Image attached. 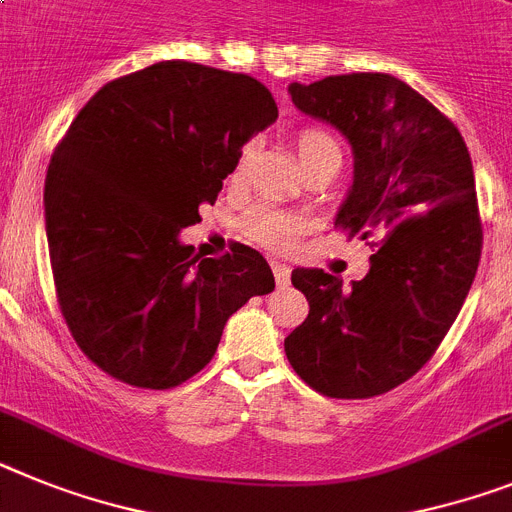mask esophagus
<instances>
[{"label": "esophagus", "mask_w": 512, "mask_h": 512, "mask_svg": "<svg viewBox=\"0 0 512 512\" xmlns=\"http://www.w3.org/2000/svg\"><path fill=\"white\" fill-rule=\"evenodd\" d=\"M272 272H274V282H277V287L290 285V266L282 264V261H272Z\"/></svg>", "instance_id": "obj_1"}]
</instances>
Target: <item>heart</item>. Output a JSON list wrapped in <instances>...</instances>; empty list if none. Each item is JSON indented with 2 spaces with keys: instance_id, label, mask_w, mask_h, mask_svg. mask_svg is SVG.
<instances>
[{
  "instance_id": "1",
  "label": "heart",
  "mask_w": 512,
  "mask_h": 512,
  "mask_svg": "<svg viewBox=\"0 0 512 512\" xmlns=\"http://www.w3.org/2000/svg\"><path fill=\"white\" fill-rule=\"evenodd\" d=\"M298 152L305 168L313 163H321V160H339L342 163V150H339L336 139L331 137L329 131L318 129V126H305V129L298 131ZM246 155L248 150L240 152L238 163L233 168V178L240 176ZM240 227H243V235L248 240L279 251V248L292 246V240L303 233V220L298 214L285 212V209L261 204V207H253L251 212H246V217L240 220Z\"/></svg>"
}]
</instances>
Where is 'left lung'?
Segmentation results:
<instances>
[{
    "instance_id": "obj_1",
    "label": "left lung",
    "mask_w": 512,
    "mask_h": 512,
    "mask_svg": "<svg viewBox=\"0 0 512 512\" xmlns=\"http://www.w3.org/2000/svg\"><path fill=\"white\" fill-rule=\"evenodd\" d=\"M290 95L352 144L355 181L336 227L378 251L349 290L323 269L292 272L310 310L285 339L287 360L323 396H381L435 355L476 277L482 220L469 150L451 119L391 74L292 82Z\"/></svg>"
}]
</instances>
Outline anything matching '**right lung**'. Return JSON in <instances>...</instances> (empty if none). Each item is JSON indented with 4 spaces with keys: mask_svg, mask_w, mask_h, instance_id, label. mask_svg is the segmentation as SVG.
<instances>
[{
    "mask_svg": "<svg viewBox=\"0 0 512 512\" xmlns=\"http://www.w3.org/2000/svg\"><path fill=\"white\" fill-rule=\"evenodd\" d=\"M272 121V93L248 74L157 61L100 87L56 144L43 189L56 298L103 373L181 386L212 360L227 318L274 290L259 251L235 243L199 259L178 240Z\"/></svg>",
    "mask_w": 512,
    "mask_h": 512,
    "instance_id": "1",
    "label": "right lung"
}]
</instances>
